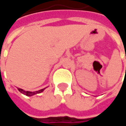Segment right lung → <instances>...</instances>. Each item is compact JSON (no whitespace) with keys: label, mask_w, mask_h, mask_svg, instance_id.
Listing matches in <instances>:
<instances>
[{"label":"right lung","mask_w":126,"mask_h":126,"mask_svg":"<svg viewBox=\"0 0 126 126\" xmlns=\"http://www.w3.org/2000/svg\"><path fill=\"white\" fill-rule=\"evenodd\" d=\"M47 87L44 88L43 89H41V90H39L38 91H34V92H30V91H26V90H23V89H21V88H18L17 89L21 93H22L24 95H26V96H33V95L37 94H39V93H42L43 91H44Z\"/></svg>","instance_id":"1"}]
</instances>
